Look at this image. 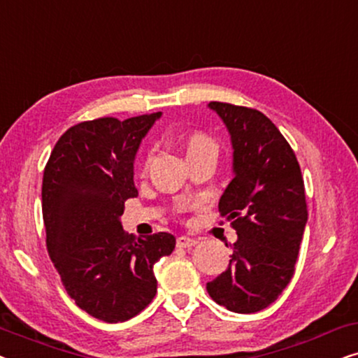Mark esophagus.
<instances>
[{
	"label": "esophagus",
	"mask_w": 358,
	"mask_h": 358,
	"mask_svg": "<svg viewBox=\"0 0 358 358\" xmlns=\"http://www.w3.org/2000/svg\"><path fill=\"white\" fill-rule=\"evenodd\" d=\"M176 244H178V248H192L197 244V239L194 238H189V236H179L178 241H176Z\"/></svg>",
	"instance_id": "34e87169"
}]
</instances>
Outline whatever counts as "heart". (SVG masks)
<instances>
[{
  "instance_id": "1",
  "label": "heart",
  "mask_w": 358,
  "mask_h": 358,
  "mask_svg": "<svg viewBox=\"0 0 358 358\" xmlns=\"http://www.w3.org/2000/svg\"><path fill=\"white\" fill-rule=\"evenodd\" d=\"M202 148H215L213 141L207 138L205 135H194L192 138L189 140V153L190 151H195V150H202Z\"/></svg>"
}]
</instances>
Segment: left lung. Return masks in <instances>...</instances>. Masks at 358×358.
<instances>
[{"mask_svg":"<svg viewBox=\"0 0 358 358\" xmlns=\"http://www.w3.org/2000/svg\"><path fill=\"white\" fill-rule=\"evenodd\" d=\"M208 107L231 136L234 176L218 210L238 241L207 292L227 310L249 315L272 305L295 273L308 222L305 184L292 146L268 117L228 102Z\"/></svg>","mask_w":358,"mask_h":358,"instance_id":"8db88e82","label":"left lung"}]
</instances>
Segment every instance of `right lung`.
Masks as SVG:
<instances>
[{
  "mask_svg": "<svg viewBox=\"0 0 358 358\" xmlns=\"http://www.w3.org/2000/svg\"><path fill=\"white\" fill-rule=\"evenodd\" d=\"M161 112L81 122L57 141L42 180L47 251L78 306L106 322L138 315L156 295L153 266L176 238L124 231L125 200L136 197L134 161Z\"/></svg>",
  "mask_w": 358,
  "mask_h": 358,
  "instance_id": "1",
  "label": "right lung"
}]
</instances>
